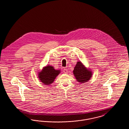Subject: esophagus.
Wrapping results in <instances>:
<instances>
[{"instance_id":"esophagus-1","label":"esophagus","mask_w":129,"mask_h":129,"mask_svg":"<svg viewBox=\"0 0 129 129\" xmlns=\"http://www.w3.org/2000/svg\"><path fill=\"white\" fill-rule=\"evenodd\" d=\"M63 72L65 73V74H67L68 73V71L67 69H64L63 70Z\"/></svg>"}]
</instances>
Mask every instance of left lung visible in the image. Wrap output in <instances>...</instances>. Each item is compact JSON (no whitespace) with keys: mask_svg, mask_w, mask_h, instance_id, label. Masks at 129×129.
<instances>
[{"mask_svg":"<svg viewBox=\"0 0 129 129\" xmlns=\"http://www.w3.org/2000/svg\"><path fill=\"white\" fill-rule=\"evenodd\" d=\"M74 75L77 81L84 83L90 80L92 76V72L87 69L81 61L77 62L73 71Z\"/></svg>","mask_w":129,"mask_h":129,"instance_id":"8db88e82","label":"left lung"}]
</instances>
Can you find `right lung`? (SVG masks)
Listing matches in <instances>:
<instances>
[{
  "mask_svg": "<svg viewBox=\"0 0 129 129\" xmlns=\"http://www.w3.org/2000/svg\"><path fill=\"white\" fill-rule=\"evenodd\" d=\"M60 73V70H56L53 66L48 65L43 68V70L39 72L38 77L44 85H50L54 81Z\"/></svg>",
  "mask_w": 129,
  "mask_h": 129,
  "instance_id": "1",
  "label": "right lung"
}]
</instances>
